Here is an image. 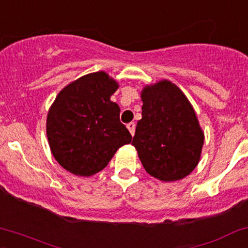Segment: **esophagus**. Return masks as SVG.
I'll use <instances>...</instances> for the list:
<instances>
[{"mask_svg": "<svg viewBox=\"0 0 248 248\" xmlns=\"http://www.w3.org/2000/svg\"><path fill=\"white\" fill-rule=\"evenodd\" d=\"M127 128H128L130 134L134 135V133H135V124H134V122H129V124H127Z\"/></svg>", "mask_w": 248, "mask_h": 248, "instance_id": "1", "label": "esophagus"}]
</instances>
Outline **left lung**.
Wrapping results in <instances>:
<instances>
[{"label":"left lung","instance_id":"obj_1","mask_svg":"<svg viewBox=\"0 0 248 248\" xmlns=\"http://www.w3.org/2000/svg\"><path fill=\"white\" fill-rule=\"evenodd\" d=\"M142 119L132 145L149 175L164 182L181 180L200 161L203 135L189 100L168 80L141 91Z\"/></svg>","mask_w":248,"mask_h":248}]
</instances>
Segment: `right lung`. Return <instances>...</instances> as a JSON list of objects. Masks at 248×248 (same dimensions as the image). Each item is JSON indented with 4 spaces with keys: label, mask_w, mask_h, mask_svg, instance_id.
<instances>
[{
    "label": "right lung",
    "mask_w": 248,
    "mask_h": 248,
    "mask_svg": "<svg viewBox=\"0 0 248 248\" xmlns=\"http://www.w3.org/2000/svg\"><path fill=\"white\" fill-rule=\"evenodd\" d=\"M119 83L106 72L81 76L58 94L47 115L50 152L64 170L78 176L102 170L116 151L132 142L110 101Z\"/></svg>",
    "instance_id": "obj_1"
}]
</instances>
